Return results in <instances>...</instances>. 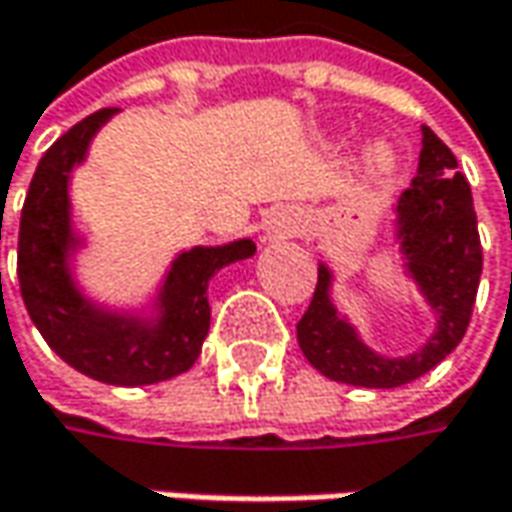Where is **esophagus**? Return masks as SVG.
<instances>
[{"mask_svg": "<svg viewBox=\"0 0 512 512\" xmlns=\"http://www.w3.org/2000/svg\"><path fill=\"white\" fill-rule=\"evenodd\" d=\"M293 230H296V219H293L290 213H282V216L276 219V233H279V236H290Z\"/></svg>", "mask_w": 512, "mask_h": 512, "instance_id": "esophagus-1", "label": "esophagus"}]
</instances>
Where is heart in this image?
Listing matches in <instances>:
<instances>
[{
  "instance_id": "obj_1",
  "label": "heart",
  "mask_w": 512,
  "mask_h": 512,
  "mask_svg": "<svg viewBox=\"0 0 512 512\" xmlns=\"http://www.w3.org/2000/svg\"><path fill=\"white\" fill-rule=\"evenodd\" d=\"M376 162L382 165V168H390V162H393V156H390V150H376Z\"/></svg>"
}]
</instances>
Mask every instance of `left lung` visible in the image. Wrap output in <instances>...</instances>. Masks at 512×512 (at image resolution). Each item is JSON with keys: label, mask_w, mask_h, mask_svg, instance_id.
I'll use <instances>...</instances> for the list:
<instances>
[{"label": "left lung", "mask_w": 512, "mask_h": 512, "mask_svg": "<svg viewBox=\"0 0 512 512\" xmlns=\"http://www.w3.org/2000/svg\"><path fill=\"white\" fill-rule=\"evenodd\" d=\"M456 168L450 148L433 130L422 128L419 173L396 205L404 270L436 313L433 336L410 356L387 359L373 353L330 302L333 273L319 265V282L296 325V339L322 376L353 387H402L459 347L482 279V242L473 193Z\"/></svg>", "instance_id": "1"}]
</instances>
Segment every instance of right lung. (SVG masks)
I'll return each instance as SVG.
<instances>
[{"label":"right lung","instance_id":"right-lung-1","mask_svg":"<svg viewBox=\"0 0 512 512\" xmlns=\"http://www.w3.org/2000/svg\"><path fill=\"white\" fill-rule=\"evenodd\" d=\"M116 108L90 113L62 133L30 179L19 222V290L36 330L59 359L105 384H156L185 373L202 353L210 327L207 285L216 270L250 259L256 245L239 239L190 247L170 265L156 299V319L93 305L76 287L70 253L82 245L70 222V170L85 162L90 139Z\"/></svg>","mask_w":512,"mask_h":512}]
</instances>
